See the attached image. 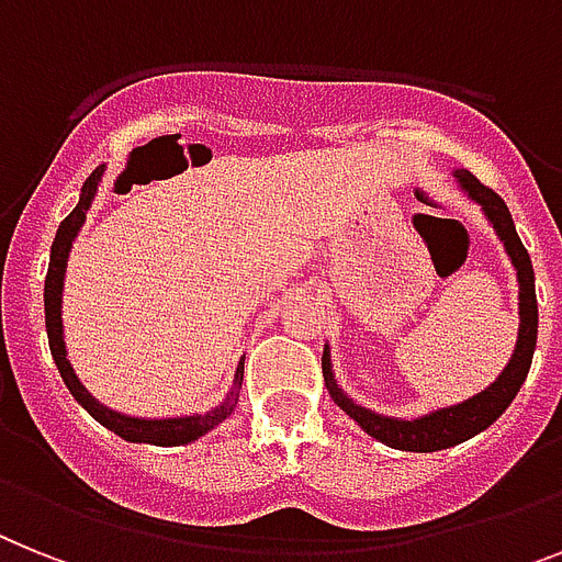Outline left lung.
Here are the masks:
<instances>
[{
    "instance_id": "left-lung-1",
    "label": "left lung",
    "mask_w": 562,
    "mask_h": 562,
    "mask_svg": "<svg viewBox=\"0 0 562 562\" xmlns=\"http://www.w3.org/2000/svg\"><path fill=\"white\" fill-rule=\"evenodd\" d=\"M453 180H457L459 192L465 194L468 201L476 203L480 212L485 215L494 232H497L499 244H503L508 261H512L514 272H517V310H520V327H517V345L503 368V373L482 387L474 396L453 402V405H439L430 407L419 416H387L379 414L373 407L359 405L356 398L345 393V387L338 384L336 370H333V353L330 345H324L322 356V370H324V384L330 391L333 402L345 411L350 419L359 425L364 434L373 439L384 442L387 448L396 451H416V453H430V451H445L459 442H468L471 437L482 434L491 428L499 416L505 414V407L512 405L514 396L520 393L522 382H526L531 359H535L537 347V292H535V270H531V258H528L526 247H522L514 217L505 206V201L497 192H491L471 175L468 169H453Z\"/></svg>"
}]
</instances>
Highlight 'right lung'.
Instances as JSON below:
<instances>
[{"label": "right lung", "mask_w": 562, "mask_h": 562, "mask_svg": "<svg viewBox=\"0 0 562 562\" xmlns=\"http://www.w3.org/2000/svg\"><path fill=\"white\" fill-rule=\"evenodd\" d=\"M105 166H97L88 180L82 183L80 201L74 206V212L65 217L57 229V238L50 244V261H48V278H45V330H48V345L54 364H57L59 375H63L65 387L71 391V396L86 407L88 414L94 416L103 428L114 430L125 442H146V445H164V448H175V445H189L194 439L206 437L209 430H215L226 416L238 405L240 382H244V359L235 368V379L226 396L221 398V405L209 407L206 414H187V416H128L120 411H111L103 402H97L91 393L86 391V384L80 382V375L74 373L71 361H68V350H65V330H63V290H65V270H68V255L74 249V240L80 235L82 224L91 203L97 198V189L103 183Z\"/></svg>", "instance_id": "add662e5"}]
</instances>
